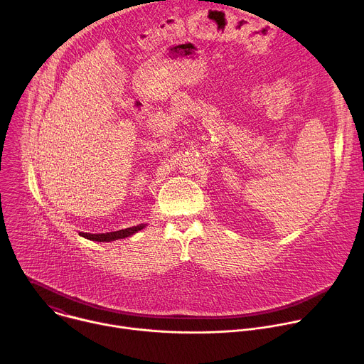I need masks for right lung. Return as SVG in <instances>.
I'll list each match as a JSON object with an SVG mask.
<instances>
[{"label":"right lung","mask_w":364,"mask_h":364,"mask_svg":"<svg viewBox=\"0 0 364 364\" xmlns=\"http://www.w3.org/2000/svg\"><path fill=\"white\" fill-rule=\"evenodd\" d=\"M145 225H138V226H132L128 229H122V230H117V232H109V233H83L79 232L80 236L89 239V240H96V242H111V240H118V239H125L134 233H136L138 230L144 229Z\"/></svg>","instance_id":"obj_1"}]
</instances>
